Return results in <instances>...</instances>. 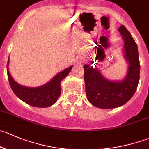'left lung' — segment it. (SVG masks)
<instances>
[{
  "instance_id": "obj_1",
  "label": "left lung",
  "mask_w": 149,
  "mask_h": 149,
  "mask_svg": "<svg viewBox=\"0 0 149 149\" xmlns=\"http://www.w3.org/2000/svg\"><path fill=\"white\" fill-rule=\"evenodd\" d=\"M124 41L125 58L128 61L127 76L122 81H110L97 69L85 65L84 79L88 100L95 107L102 109L118 107L132 97L140 80L141 65L137 44L124 25L118 28Z\"/></svg>"
}]
</instances>
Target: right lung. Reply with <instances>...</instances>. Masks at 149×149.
<instances>
[{"instance_id": "right-lung-1", "label": "right lung", "mask_w": 149, "mask_h": 149, "mask_svg": "<svg viewBox=\"0 0 149 149\" xmlns=\"http://www.w3.org/2000/svg\"><path fill=\"white\" fill-rule=\"evenodd\" d=\"M8 61L7 62V75L9 85L12 91L19 99L28 104L36 107H47L56 102L61 89V81L67 76L72 66L58 73L50 82L37 88H28L17 83L10 75L8 70Z\"/></svg>"}]
</instances>
